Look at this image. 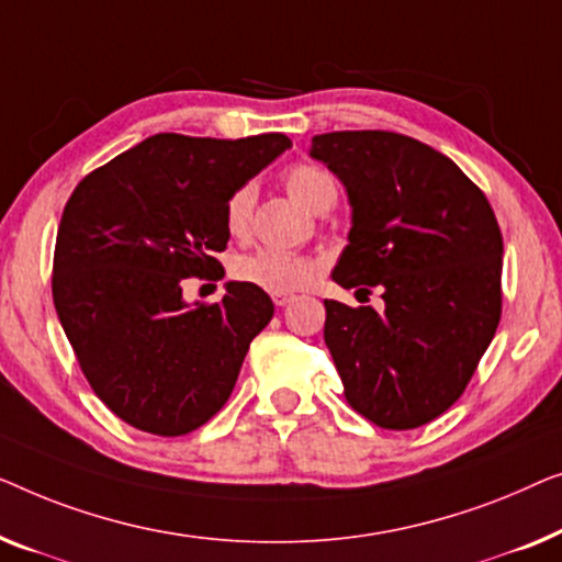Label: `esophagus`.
I'll return each instance as SVG.
<instances>
[{
    "label": "esophagus",
    "mask_w": 562,
    "mask_h": 562,
    "mask_svg": "<svg viewBox=\"0 0 562 562\" xmlns=\"http://www.w3.org/2000/svg\"><path fill=\"white\" fill-rule=\"evenodd\" d=\"M292 297H295V295H292V292H272V300H274V305H278V307L288 305Z\"/></svg>",
    "instance_id": "1"
}]
</instances>
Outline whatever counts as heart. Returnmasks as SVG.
<instances>
[{"label":"heart","mask_w":562,"mask_h":562,"mask_svg":"<svg viewBox=\"0 0 562 562\" xmlns=\"http://www.w3.org/2000/svg\"><path fill=\"white\" fill-rule=\"evenodd\" d=\"M284 188L303 209L315 211L328 193L336 191L334 180L313 165H295L284 176ZM251 195L247 188L236 191L226 203V228L228 234L241 236L249 224ZM318 274V262L311 257L292 255V251L262 249L255 255L236 259L234 278L239 282L255 284L265 292H295L307 288Z\"/></svg>","instance_id":"b5f03b06"}]
</instances>
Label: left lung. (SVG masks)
I'll return each mask as SVG.
<instances>
[{
  "instance_id": "1",
  "label": "left lung",
  "mask_w": 562,
  "mask_h": 562,
  "mask_svg": "<svg viewBox=\"0 0 562 562\" xmlns=\"http://www.w3.org/2000/svg\"><path fill=\"white\" fill-rule=\"evenodd\" d=\"M311 157L351 205L330 278L384 300V311L323 300L346 400L379 428H420L461 397L499 326V224L450 157L405 134H315Z\"/></svg>"
}]
</instances>
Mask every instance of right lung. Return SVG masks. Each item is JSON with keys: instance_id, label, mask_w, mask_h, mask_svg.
<instances>
[{"instance_id": "add662e5", "label": "right lung", "mask_w": 562, "mask_h": 562, "mask_svg": "<svg viewBox=\"0 0 562 562\" xmlns=\"http://www.w3.org/2000/svg\"><path fill=\"white\" fill-rule=\"evenodd\" d=\"M288 147L280 132L153 134L86 176L63 209L55 311L97 397L132 428L186 436L226 405L274 305L247 282L191 305L183 280L218 270L228 199Z\"/></svg>"}]
</instances>
